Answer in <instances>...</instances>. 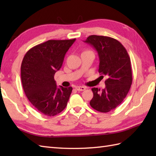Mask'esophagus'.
Listing matches in <instances>:
<instances>
[{
    "label": "esophagus",
    "instance_id": "obj_1",
    "mask_svg": "<svg viewBox=\"0 0 156 156\" xmlns=\"http://www.w3.org/2000/svg\"><path fill=\"white\" fill-rule=\"evenodd\" d=\"M76 89L78 91H83V90H85L86 88L84 87H76Z\"/></svg>",
    "mask_w": 156,
    "mask_h": 156
}]
</instances>
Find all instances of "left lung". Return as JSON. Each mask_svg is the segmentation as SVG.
<instances>
[{
    "instance_id": "left-lung-1",
    "label": "left lung",
    "mask_w": 156,
    "mask_h": 156,
    "mask_svg": "<svg viewBox=\"0 0 156 156\" xmlns=\"http://www.w3.org/2000/svg\"><path fill=\"white\" fill-rule=\"evenodd\" d=\"M84 42L97 51L98 72L108 76L104 89L92 88L94 96L90 105L97 111L108 112L123 101L131 88L133 76L130 57L124 46L114 38L93 35Z\"/></svg>"
}]
</instances>
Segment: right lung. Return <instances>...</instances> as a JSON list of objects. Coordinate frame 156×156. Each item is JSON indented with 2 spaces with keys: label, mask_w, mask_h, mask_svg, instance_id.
<instances>
[{
  "label": "right lung",
  "mask_w": 156,
  "mask_h": 156,
  "mask_svg": "<svg viewBox=\"0 0 156 156\" xmlns=\"http://www.w3.org/2000/svg\"><path fill=\"white\" fill-rule=\"evenodd\" d=\"M75 40H48L31 48L23 59V90L33 106L46 116L58 115L67 106L72 87L58 88L54 75Z\"/></svg>",
  "instance_id": "right-lung-1"
}]
</instances>
